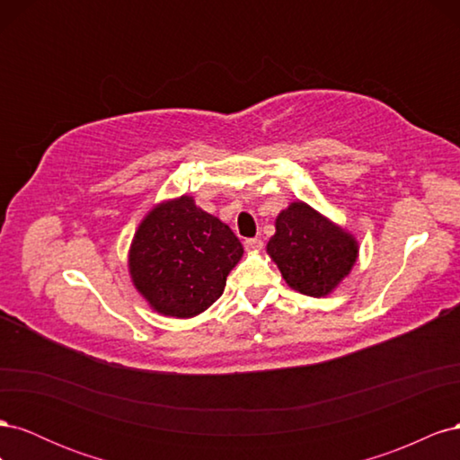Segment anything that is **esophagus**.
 <instances>
[{
    "label": "esophagus",
    "instance_id": "esophagus-1",
    "mask_svg": "<svg viewBox=\"0 0 460 460\" xmlns=\"http://www.w3.org/2000/svg\"><path fill=\"white\" fill-rule=\"evenodd\" d=\"M243 247L247 249V252H259V249L262 247V242L259 238H247L243 242Z\"/></svg>",
    "mask_w": 460,
    "mask_h": 460
}]
</instances>
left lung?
<instances>
[{
    "instance_id": "obj_1",
    "label": "left lung",
    "mask_w": 460,
    "mask_h": 460,
    "mask_svg": "<svg viewBox=\"0 0 460 460\" xmlns=\"http://www.w3.org/2000/svg\"><path fill=\"white\" fill-rule=\"evenodd\" d=\"M267 252L291 288L323 297L349 274L358 249L349 234L296 201L278 215Z\"/></svg>"
}]
</instances>
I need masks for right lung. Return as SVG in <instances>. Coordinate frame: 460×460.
<instances>
[{
    "mask_svg": "<svg viewBox=\"0 0 460 460\" xmlns=\"http://www.w3.org/2000/svg\"><path fill=\"white\" fill-rule=\"evenodd\" d=\"M243 255L235 234L191 198L163 203L144 218L130 249V274L155 311L190 318L222 296Z\"/></svg>",
    "mask_w": 460,
    "mask_h": 460,
    "instance_id": "1",
    "label": "right lung"
}]
</instances>
